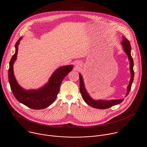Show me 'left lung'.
Listing matches in <instances>:
<instances>
[{"label":"left lung","instance_id":"8db88e82","mask_svg":"<svg viewBox=\"0 0 147 147\" xmlns=\"http://www.w3.org/2000/svg\"><path fill=\"white\" fill-rule=\"evenodd\" d=\"M122 41L121 42V44L122 45L123 50L125 51V53L126 54L129 61L130 62V80L129 84L127 87V92L126 94L125 95V97L127 96L129 94L132 83L133 82V78H134V70H133V66H134V62L133 58L131 55V46L130 42L126 39V38L124 36L122 37ZM80 90L81 93V96L84 100L85 102L86 103H87L89 106L95 108L97 109H106L110 107H111L112 106H114L115 105H117L120 104L121 102H122L124 100V99H115V100H94L90 96L89 94L87 92L85 88V85L84 83L83 78L82 77V75L80 73Z\"/></svg>","mask_w":147,"mask_h":147}]
</instances>
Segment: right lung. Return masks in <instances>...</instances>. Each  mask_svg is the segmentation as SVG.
I'll return each mask as SVG.
<instances>
[{
    "mask_svg": "<svg viewBox=\"0 0 147 147\" xmlns=\"http://www.w3.org/2000/svg\"><path fill=\"white\" fill-rule=\"evenodd\" d=\"M22 37H20L16 43V52L9 63L8 75L10 85L14 96L19 102L32 109H44L55 102L62 81L71 71L73 65L63 66L57 69L49 78L48 82L37 89H24L17 82L13 71V65L17 59L18 45Z\"/></svg>",
    "mask_w": 147,
    "mask_h": 147,
    "instance_id": "add662e5",
    "label": "right lung"
}]
</instances>
